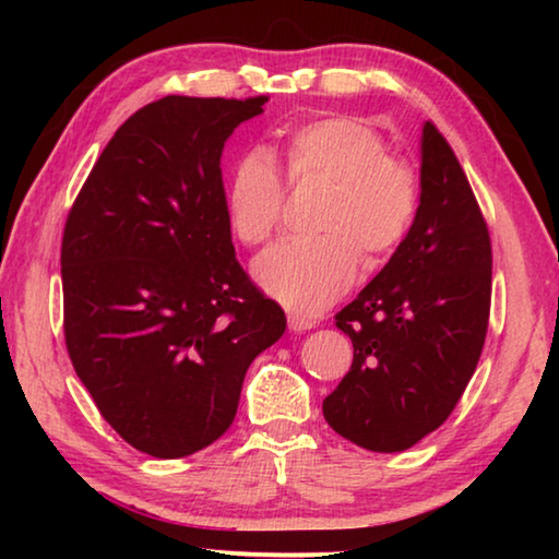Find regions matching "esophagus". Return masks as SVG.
<instances>
[{
    "mask_svg": "<svg viewBox=\"0 0 559 559\" xmlns=\"http://www.w3.org/2000/svg\"><path fill=\"white\" fill-rule=\"evenodd\" d=\"M288 328L293 330V333H302V330L316 328V320L306 318V316H298V313H290L288 316Z\"/></svg>",
    "mask_w": 559,
    "mask_h": 559,
    "instance_id": "obj_1",
    "label": "esophagus"
}]
</instances>
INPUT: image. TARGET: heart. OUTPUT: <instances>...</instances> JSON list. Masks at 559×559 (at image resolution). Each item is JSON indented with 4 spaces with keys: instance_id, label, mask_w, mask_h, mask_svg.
Listing matches in <instances>:
<instances>
[{
    "instance_id": "heart-1",
    "label": "heart",
    "mask_w": 559,
    "mask_h": 559,
    "mask_svg": "<svg viewBox=\"0 0 559 559\" xmlns=\"http://www.w3.org/2000/svg\"><path fill=\"white\" fill-rule=\"evenodd\" d=\"M293 187H330L316 216L320 239L283 241L253 263L261 288L293 313L316 316L353 286L365 266L400 249L419 212V175L390 155L382 132L349 116L302 122L286 140ZM288 189L276 163L251 150L236 163L226 214L243 243L269 241L283 222Z\"/></svg>"
}]
</instances>
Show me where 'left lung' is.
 <instances>
[{
	"mask_svg": "<svg viewBox=\"0 0 559 559\" xmlns=\"http://www.w3.org/2000/svg\"><path fill=\"white\" fill-rule=\"evenodd\" d=\"M490 236L466 173L433 122L421 130L419 212L386 266L335 316L353 367L325 421L367 451L439 429L476 372L490 316Z\"/></svg>",
	"mask_w": 559,
	"mask_h": 559,
	"instance_id": "left-lung-1",
	"label": "left lung"
}]
</instances>
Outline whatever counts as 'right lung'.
<instances>
[{
  "label": "right lung",
  "mask_w": 559,
  "mask_h": 559,
  "mask_svg": "<svg viewBox=\"0 0 559 559\" xmlns=\"http://www.w3.org/2000/svg\"><path fill=\"white\" fill-rule=\"evenodd\" d=\"M266 96H165L110 138L61 241L75 374L132 449L182 459L231 427L286 313L236 261L222 150Z\"/></svg>",
  "instance_id": "1"
}]
</instances>
